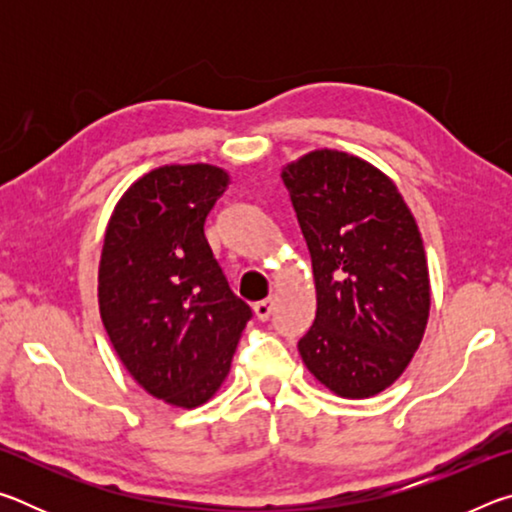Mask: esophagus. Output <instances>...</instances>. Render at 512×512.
<instances>
[{"label":"esophagus","mask_w":512,"mask_h":512,"mask_svg":"<svg viewBox=\"0 0 512 512\" xmlns=\"http://www.w3.org/2000/svg\"><path fill=\"white\" fill-rule=\"evenodd\" d=\"M255 316L259 318V320H268V316L273 314V300L268 298V300H262V302H255Z\"/></svg>","instance_id":"34e87169"}]
</instances>
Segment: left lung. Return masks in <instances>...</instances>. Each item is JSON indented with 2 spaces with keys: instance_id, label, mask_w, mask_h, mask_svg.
<instances>
[{
  "instance_id": "left-lung-1",
  "label": "left lung",
  "mask_w": 512,
  "mask_h": 512,
  "mask_svg": "<svg viewBox=\"0 0 512 512\" xmlns=\"http://www.w3.org/2000/svg\"><path fill=\"white\" fill-rule=\"evenodd\" d=\"M316 287L300 357L339 397L386 391L420 348L429 320L427 255L409 205L357 155L318 149L282 169Z\"/></svg>"
}]
</instances>
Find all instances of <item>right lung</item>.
<instances>
[{
    "instance_id": "1",
    "label": "right lung",
    "mask_w": 512,
    "mask_h": 512,
    "mask_svg": "<svg viewBox=\"0 0 512 512\" xmlns=\"http://www.w3.org/2000/svg\"><path fill=\"white\" fill-rule=\"evenodd\" d=\"M228 183L214 164H164L126 189L103 237L99 311L112 348L146 393L180 409L212 400L253 316L205 239Z\"/></svg>"
}]
</instances>
